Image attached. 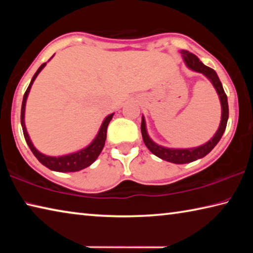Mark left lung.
<instances>
[{
  "mask_svg": "<svg viewBox=\"0 0 253 253\" xmlns=\"http://www.w3.org/2000/svg\"><path fill=\"white\" fill-rule=\"evenodd\" d=\"M181 53L184 61L186 63V66L192 70L203 74L208 79H210V81H211L212 84L214 85V88L216 89V92L220 97V101L222 106V117H221L219 129H217L215 135H214L208 143H205L204 145H201L199 147L185 148V149L163 147L154 143L153 140L149 138V136L147 134L146 124H145V119L143 117L142 125H140V130H142L143 140L145 145H146V147L154 154V155H156L157 157H160L164 161L174 163V164H185V163L194 162L196 160H199V158H202L205 155H208V154L211 152L214 147H215V145L219 143V140L221 139V137L225 130L226 123H228V118H229L228 97L225 95L224 89L222 87V84L219 79V77L216 75V72L214 71L212 68L203 65L195 54L188 52L186 50H182Z\"/></svg>",
  "mask_w": 253,
  "mask_h": 253,
  "instance_id": "1",
  "label": "left lung"
}]
</instances>
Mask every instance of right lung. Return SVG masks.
I'll list each match as a JSON object with an SVG mask.
<instances>
[{"label": "right lung", "instance_id": "add662e5", "mask_svg": "<svg viewBox=\"0 0 253 253\" xmlns=\"http://www.w3.org/2000/svg\"><path fill=\"white\" fill-rule=\"evenodd\" d=\"M46 63H42L39 69H38L36 74H34V76L32 77L31 83H30L27 91H25L23 96L22 107H21V125H22L25 142H27V144L29 145V147L33 153V155L36 156L38 158V161H39L42 165H44L45 168L55 170V172H78V170H81L85 168H88V166H90L92 163L97 160V157L99 156L102 148L105 146V140L107 137V127H108L111 118L114 116V114H110L109 116H107L105 118V121L101 124V127L99 131H98V135L96 136V138L92 140V143L89 145V146L81 149V151L69 154V155H63V156H58V157L46 156L44 154L40 153L36 147L33 146V144L31 142V139H30L29 134L27 131V128H25L24 111H25V102H27V98L30 92V89H31L33 81L36 80L37 76L40 74V71L43 69Z\"/></svg>", "mask_w": 253, "mask_h": 253}]
</instances>
